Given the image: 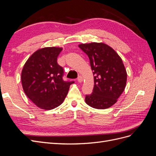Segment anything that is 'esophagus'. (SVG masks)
Masks as SVG:
<instances>
[{"label": "esophagus", "mask_w": 156, "mask_h": 156, "mask_svg": "<svg viewBox=\"0 0 156 156\" xmlns=\"http://www.w3.org/2000/svg\"><path fill=\"white\" fill-rule=\"evenodd\" d=\"M83 77L81 76V75H79V76L77 77V81H78L79 83H81V82L83 81Z\"/></svg>", "instance_id": "esophagus-1"}]
</instances>
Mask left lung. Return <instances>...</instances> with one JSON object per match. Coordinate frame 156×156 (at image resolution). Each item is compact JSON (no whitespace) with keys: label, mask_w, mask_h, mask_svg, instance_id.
<instances>
[{"label":"left lung","mask_w":156,"mask_h":156,"mask_svg":"<svg viewBox=\"0 0 156 156\" xmlns=\"http://www.w3.org/2000/svg\"><path fill=\"white\" fill-rule=\"evenodd\" d=\"M79 47L88 55L94 75V89L86 96V103L98 109L111 107L126 85L127 72L122 58L104 43L81 44Z\"/></svg>","instance_id":"obj_1"}]
</instances>
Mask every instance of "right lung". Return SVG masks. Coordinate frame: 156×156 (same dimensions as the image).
<instances>
[{
    "mask_svg": "<svg viewBox=\"0 0 156 156\" xmlns=\"http://www.w3.org/2000/svg\"><path fill=\"white\" fill-rule=\"evenodd\" d=\"M62 48L48 47L35 51L27 60L21 72L23 90L41 109L58 107L66 97L73 81L62 79L63 68L57 63Z\"/></svg>",
    "mask_w": 156,
    "mask_h": 156,
    "instance_id": "right-lung-1",
    "label": "right lung"
}]
</instances>
